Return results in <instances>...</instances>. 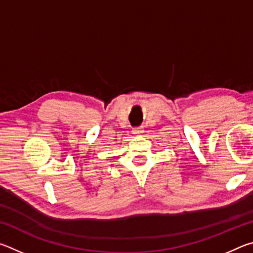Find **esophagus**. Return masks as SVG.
<instances>
[{
	"label": "esophagus",
	"mask_w": 253,
	"mask_h": 253,
	"mask_svg": "<svg viewBox=\"0 0 253 253\" xmlns=\"http://www.w3.org/2000/svg\"><path fill=\"white\" fill-rule=\"evenodd\" d=\"M143 132V129H140V128H135L134 130H132V134L134 135H140Z\"/></svg>",
	"instance_id": "obj_1"
}]
</instances>
